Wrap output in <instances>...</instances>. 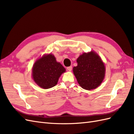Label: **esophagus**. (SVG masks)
Wrapping results in <instances>:
<instances>
[{"mask_svg": "<svg viewBox=\"0 0 134 134\" xmlns=\"http://www.w3.org/2000/svg\"><path fill=\"white\" fill-rule=\"evenodd\" d=\"M72 66H69V67H68L67 68V70H69V71H71V70H72Z\"/></svg>", "mask_w": 134, "mask_h": 134, "instance_id": "obj_1", "label": "esophagus"}]
</instances>
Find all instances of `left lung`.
<instances>
[{"label":"left lung","mask_w":134,"mask_h":134,"mask_svg":"<svg viewBox=\"0 0 134 134\" xmlns=\"http://www.w3.org/2000/svg\"><path fill=\"white\" fill-rule=\"evenodd\" d=\"M78 65L73 68V72L82 88L94 90L100 86L105 76L106 69L99 55L94 51L84 52L79 56Z\"/></svg>","instance_id":"left-lung-1"}]
</instances>
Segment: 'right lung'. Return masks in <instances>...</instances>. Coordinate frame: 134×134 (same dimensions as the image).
<instances>
[{
  "instance_id": "obj_1",
  "label": "right lung",
  "mask_w": 134,
  "mask_h": 134,
  "mask_svg": "<svg viewBox=\"0 0 134 134\" xmlns=\"http://www.w3.org/2000/svg\"><path fill=\"white\" fill-rule=\"evenodd\" d=\"M65 69L56 62L54 55H44L36 61L32 68V78L35 82L43 89H48L57 84L59 77Z\"/></svg>"
}]
</instances>
